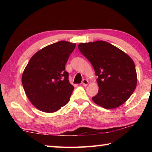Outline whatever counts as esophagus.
I'll return each mask as SVG.
<instances>
[{
    "label": "esophagus",
    "instance_id": "1",
    "mask_svg": "<svg viewBox=\"0 0 152 152\" xmlns=\"http://www.w3.org/2000/svg\"><path fill=\"white\" fill-rule=\"evenodd\" d=\"M82 85L83 86H88V84L89 83V82H88V80H86V79H83V80H82Z\"/></svg>",
    "mask_w": 152,
    "mask_h": 152
}]
</instances>
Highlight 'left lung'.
Returning <instances> with one entry per match:
<instances>
[{
  "label": "left lung",
  "instance_id": "1",
  "mask_svg": "<svg viewBox=\"0 0 152 152\" xmlns=\"http://www.w3.org/2000/svg\"><path fill=\"white\" fill-rule=\"evenodd\" d=\"M78 49L92 64L98 78V93L92 98L106 109L117 108L133 94L137 75L133 59L107 42L80 43Z\"/></svg>",
  "mask_w": 152,
  "mask_h": 152
}]
</instances>
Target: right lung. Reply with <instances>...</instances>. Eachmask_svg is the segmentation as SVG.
Listing matches in <instances>:
<instances>
[{
	"mask_svg": "<svg viewBox=\"0 0 152 152\" xmlns=\"http://www.w3.org/2000/svg\"><path fill=\"white\" fill-rule=\"evenodd\" d=\"M76 44L59 41L39 50L31 58L22 74L28 99L40 111L53 113L69 102L74 87L65 64Z\"/></svg>",
	"mask_w": 152,
	"mask_h": 152,
	"instance_id": "right-lung-1",
	"label": "right lung"
}]
</instances>
